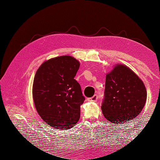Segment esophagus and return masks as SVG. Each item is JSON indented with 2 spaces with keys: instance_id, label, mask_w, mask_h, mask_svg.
<instances>
[{
  "instance_id": "34e87169",
  "label": "esophagus",
  "mask_w": 160,
  "mask_h": 160,
  "mask_svg": "<svg viewBox=\"0 0 160 160\" xmlns=\"http://www.w3.org/2000/svg\"><path fill=\"white\" fill-rule=\"evenodd\" d=\"M98 96L97 95H95L94 96L92 97V98H88V100L89 101H98Z\"/></svg>"
}]
</instances>
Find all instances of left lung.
<instances>
[{"mask_svg":"<svg viewBox=\"0 0 160 160\" xmlns=\"http://www.w3.org/2000/svg\"><path fill=\"white\" fill-rule=\"evenodd\" d=\"M146 99L147 91L143 81L127 66L116 65L106 75L101 109L110 122L121 124L136 118Z\"/></svg>","mask_w":160,"mask_h":160,"instance_id":"obj_1","label":"left lung"}]
</instances>
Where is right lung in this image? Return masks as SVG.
I'll list each match as a JSON object with an SVG mask.
<instances>
[{
	"label": "right lung",
	"mask_w": 160,
	"mask_h": 160,
	"mask_svg": "<svg viewBox=\"0 0 160 160\" xmlns=\"http://www.w3.org/2000/svg\"><path fill=\"white\" fill-rule=\"evenodd\" d=\"M79 62L68 55L45 61L36 72L32 98L42 119L56 129H70L80 118L85 97L74 77Z\"/></svg>",
	"instance_id": "right-lung-1"
}]
</instances>
